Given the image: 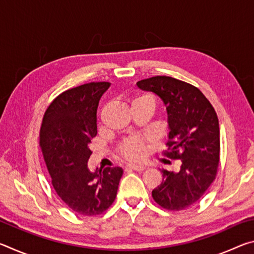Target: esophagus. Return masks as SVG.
<instances>
[{"label": "esophagus", "mask_w": 254, "mask_h": 254, "mask_svg": "<svg viewBox=\"0 0 254 254\" xmlns=\"http://www.w3.org/2000/svg\"><path fill=\"white\" fill-rule=\"evenodd\" d=\"M127 168L135 171H143L145 169V167L142 165H134V163H130V165H127Z\"/></svg>", "instance_id": "34e87169"}]
</instances>
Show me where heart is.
Segmentation results:
<instances>
[{
	"instance_id": "heart-1",
	"label": "heart",
	"mask_w": 254,
	"mask_h": 254,
	"mask_svg": "<svg viewBox=\"0 0 254 254\" xmlns=\"http://www.w3.org/2000/svg\"><path fill=\"white\" fill-rule=\"evenodd\" d=\"M140 103H151L154 106L156 101H154V97L152 95H150V94H136V95L133 97L131 104L132 106H134L136 104H140ZM144 152L145 142L142 137L140 136L126 137V139H123L122 142L119 144V153L121 154L124 159H127V160H140V159L144 156Z\"/></svg>"
}]
</instances>
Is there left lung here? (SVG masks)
Wrapping results in <instances>:
<instances>
[{"instance_id": "obj_1", "label": "left lung", "mask_w": 254, "mask_h": 254, "mask_svg": "<svg viewBox=\"0 0 254 254\" xmlns=\"http://www.w3.org/2000/svg\"><path fill=\"white\" fill-rule=\"evenodd\" d=\"M136 85L165 103L170 131L163 156L182 161L177 173L162 170V183L152 197L162 208L183 210L198 201L216 178L221 150L216 112L204 94L186 81L154 76Z\"/></svg>"}]
</instances>
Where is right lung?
<instances>
[{
    "mask_svg": "<svg viewBox=\"0 0 254 254\" xmlns=\"http://www.w3.org/2000/svg\"><path fill=\"white\" fill-rule=\"evenodd\" d=\"M110 85L93 81L59 94L46 110L40 127L39 145L55 191L83 216L100 215L113 204L123 175L120 167L95 173L87 167L92 154L88 144L97 134L98 102Z\"/></svg>",
    "mask_w": 254,
    "mask_h": 254,
    "instance_id": "obj_1",
    "label": "right lung"
}]
</instances>
